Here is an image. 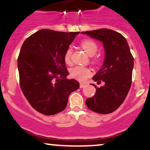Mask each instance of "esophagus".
Here are the masks:
<instances>
[{"instance_id":"34e87169","label":"esophagus","mask_w":150,"mask_h":150,"mask_svg":"<svg viewBox=\"0 0 150 150\" xmlns=\"http://www.w3.org/2000/svg\"><path fill=\"white\" fill-rule=\"evenodd\" d=\"M80 88H83V87H85V84H83V83H80Z\"/></svg>"}]
</instances>
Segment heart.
<instances>
[{
  "label": "heart",
  "instance_id": "b5f03b06",
  "mask_svg": "<svg viewBox=\"0 0 150 150\" xmlns=\"http://www.w3.org/2000/svg\"><path fill=\"white\" fill-rule=\"evenodd\" d=\"M80 45L87 54L89 56H94L97 51H98V45L94 41L91 40V39H85L82 40L80 43ZM72 53L73 50L71 47H69L65 51L64 54V61L67 64H70L72 58ZM91 70L89 68L85 66H81V65H77V66L74 67L70 70V75L73 78L76 79L80 82H85L87 80V77L90 76Z\"/></svg>",
  "mask_w": 150,
  "mask_h": 150
}]
</instances>
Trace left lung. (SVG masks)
Masks as SVG:
<instances>
[{
  "label": "left lung",
  "mask_w": 150,
  "mask_h": 150,
  "mask_svg": "<svg viewBox=\"0 0 150 150\" xmlns=\"http://www.w3.org/2000/svg\"><path fill=\"white\" fill-rule=\"evenodd\" d=\"M82 34L103 44L105 59L102 67L92 79L97 84L94 97L86 99V104L94 112L107 114L112 113L123 104L130 90L134 60L125 38L121 34L109 29L82 32Z\"/></svg>",
  "instance_id": "left-lung-1"
}]
</instances>
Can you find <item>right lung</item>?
Here are the masks:
<instances>
[{"label": "right lung", "mask_w": 150, "mask_h": 150, "mask_svg": "<svg viewBox=\"0 0 150 150\" xmlns=\"http://www.w3.org/2000/svg\"><path fill=\"white\" fill-rule=\"evenodd\" d=\"M80 32L41 30L24 42L18 59L20 87L31 106L51 116L63 111L68 97L80 87L67 79L64 54Z\"/></svg>", "instance_id": "obj_1"}]
</instances>
